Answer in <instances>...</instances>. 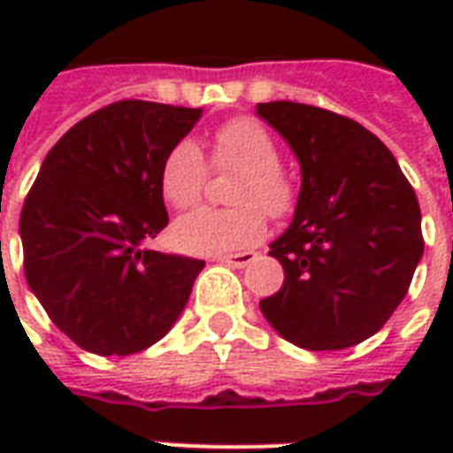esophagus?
Segmentation results:
<instances>
[{
	"label": "esophagus",
	"mask_w": 453,
	"mask_h": 453,
	"mask_svg": "<svg viewBox=\"0 0 453 453\" xmlns=\"http://www.w3.org/2000/svg\"><path fill=\"white\" fill-rule=\"evenodd\" d=\"M255 259H257V252H237V255L220 257V262H226L227 266H237V269H242V266L252 265Z\"/></svg>",
	"instance_id": "obj_1"
}]
</instances>
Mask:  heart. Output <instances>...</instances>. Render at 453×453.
<instances>
[{
  "mask_svg": "<svg viewBox=\"0 0 453 453\" xmlns=\"http://www.w3.org/2000/svg\"><path fill=\"white\" fill-rule=\"evenodd\" d=\"M211 165L240 172L230 211H196L177 220L172 237L194 255H220L257 245L266 233V216L281 218L294 208V184L279 169L281 155L269 130L252 119H233L216 128ZM208 165L196 142L179 140L159 167V191L177 211L198 206L206 188Z\"/></svg>",
  "mask_w": 453,
  "mask_h": 453,
  "instance_id": "obj_1",
  "label": "heart"
}]
</instances>
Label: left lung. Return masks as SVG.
I'll return each mask as SVG.
<instances>
[{
	"mask_svg": "<svg viewBox=\"0 0 453 453\" xmlns=\"http://www.w3.org/2000/svg\"><path fill=\"white\" fill-rule=\"evenodd\" d=\"M257 116L301 165L294 220L269 245L284 286L259 308L296 347H354L408 294L425 250L418 196L393 152L357 120L296 102L257 104Z\"/></svg>",
	"mask_w": 453,
	"mask_h": 453,
	"instance_id": "obj_1",
	"label": "left lung"
}]
</instances>
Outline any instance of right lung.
<instances>
[{
	"label": "right lung",
	"mask_w": 453,
	"mask_h": 453,
	"mask_svg": "<svg viewBox=\"0 0 453 453\" xmlns=\"http://www.w3.org/2000/svg\"><path fill=\"white\" fill-rule=\"evenodd\" d=\"M201 109L126 99L74 123L45 155L19 220L24 272L82 349L126 357L162 340L201 259L142 247L169 223L159 167Z\"/></svg>",
	"instance_id": "obj_1"
}]
</instances>
